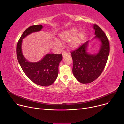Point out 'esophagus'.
<instances>
[{"mask_svg": "<svg viewBox=\"0 0 124 124\" xmlns=\"http://www.w3.org/2000/svg\"><path fill=\"white\" fill-rule=\"evenodd\" d=\"M67 55L68 54L67 53H65V52H63L62 53V56L63 58H64L66 56H67Z\"/></svg>", "mask_w": 124, "mask_h": 124, "instance_id": "1", "label": "esophagus"}]
</instances>
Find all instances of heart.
<instances>
[{
    "mask_svg": "<svg viewBox=\"0 0 124 124\" xmlns=\"http://www.w3.org/2000/svg\"><path fill=\"white\" fill-rule=\"evenodd\" d=\"M77 28H70L61 31L58 34V39L54 41V44L58 47L60 46L61 42H69L68 48L71 50H75L79 47L80 44L85 39V34L82 31L78 32Z\"/></svg>",
    "mask_w": 124,
    "mask_h": 124,
    "instance_id": "1",
    "label": "heart"
}]
</instances>
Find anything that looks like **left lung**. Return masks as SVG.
Masks as SVG:
<instances>
[{
  "instance_id": "8db88e82",
  "label": "left lung",
  "mask_w": 124,
  "mask_h": 124,
  "mask_svg": "<svg viewBox=\"0 0 124 124\" xmlns=\"http://www.w3.org/2000/svg\"><path fill=\"white\" fill-rule=\"evenodd\" d=\"M96 39L100 42V47L97 53L88 52L90 41H87L75 51L71 52L73 59V74L77 80L81 83H89L94 81L102 73L106 65L109 53V44L105 32L94 24Z\"/></svg>"
}]
</instances>
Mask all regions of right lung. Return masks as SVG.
I'll use <instances>...</instances> for the list:
<instances>
[{
	"label": "right lung",
	"instance_id": "right-lung-1",
	"mask_svg": "<svg viewBox=\"0 0 124 124\" xmlns=\"http://www.w3.org/2000/svg\"><path fill=\"white\" fill-rule=\"evenodd\" d=\"M43 28L42 25H32L26 29L21 36L16 47L17 58L24 73L35 83L48 86L54 83L58 74V66L62 60V54H47L41 60L36 62L29 61L23 55V40L28 35L39 32Z\"/></svg>",
	"mask_w": 124,
	"mask_h": 124
}]
</instances>
